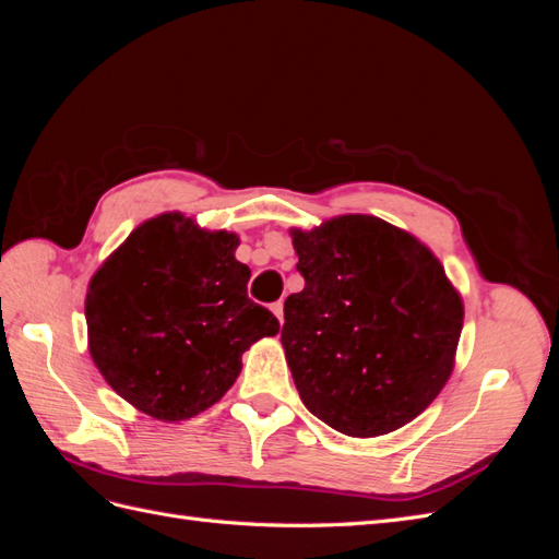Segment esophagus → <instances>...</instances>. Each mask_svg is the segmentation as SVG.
Segmentation results:
<instances>
[{"label":"esophagus","mask_w":559,"mask_h":559,"mask_svg":"<svg viewBox=\"0 0 559 559\" xmlns=\"http://www.w3.org/2000/svg\"><path fill=\"white\" fill-rule=\"evenodd\" d=\"M270 310H273V314L280 319V324H282V319H284V302H282V300H275L273 306H270Z\"/></svg>","instance_id":"1"}]
</instances>
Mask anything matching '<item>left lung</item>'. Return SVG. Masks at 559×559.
I'll list each match as a JSON object with an SVG mask.
<instances>
[{"label": "left lung", "instance_id": "8db88e82", "mask_svg": "<svg viewBox=\"0 0 559 559\" xmlns=\"http://www.w3.org/2000/svg\"><path fill=\"white\" fill-rule=\"evenodd\" d=\"M292 235L306 286L284 300L282 345L306 408L357 438L408 425L448 382L462 333L443 265L378 216Z\"/></svg>", "mask_w": 559, "mask_h": 559}]
</instances>
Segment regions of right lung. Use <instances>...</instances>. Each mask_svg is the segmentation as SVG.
Wrapping results in <instances>:
<instances>
[{
	"label": "right lung",
	"mask_w": 559,
	"mask_h": 559,
	"mask_svg": "<svg viewBox=\"0 0 559 559\" xmlns=\"http://www.w3.org/2000/svg\"><path fill=\"white\" fill-rule=\"evenodd\" d=\"M238 235L207 233L181 214L134 228L97 270L86 296L95 366L134 408L181 421L222 399L242 352L280 331L247 296Z\"/></svg>",
	"instance_id": "right-lung-1"
}]
</instances>
